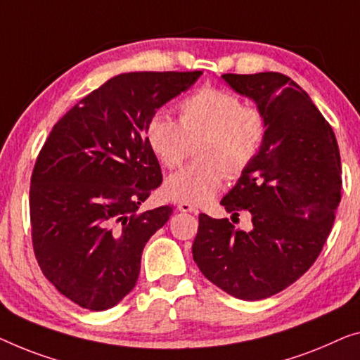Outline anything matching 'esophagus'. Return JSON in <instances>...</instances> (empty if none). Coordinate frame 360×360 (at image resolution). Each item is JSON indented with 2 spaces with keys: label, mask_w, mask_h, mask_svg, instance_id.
<instances>
[{
  "label": "esophagus",
  "mask_w": 360,
  "mask_h": 360,
  "mask_svg": "<svg viewBox=\"0 0 360 360\" xmlns=\"http://www.w3.org/2000/svg\"><path fill=\"white\" fill-rule=\"evenodd\" d=\"M178 210L179 212H184V213H194V212H197L195 207L192 205V203H187V202H181L179 205H178Z\"/></svg>",
  "instance_id": "obj_1"
}]
</instances>
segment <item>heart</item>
<instances>
[{
	"label": "heart",
	"instance_id": "obj_1",
	"mask_svg": "<svg viewBox=\"0 0 360 360\" xmlns=\"http://www.w3.org/2000/svg\"><path fill=\"white\" fill-rule=\"evenodd\" d=\"M179 122L155 115L147 124V142L165 168L184 163L197 143V162L171 174L165 195L176 202L207 203L226 174L238 178L255 162L268 136L266 115L248 106L224 89L203 87L178 106Z\"/></svg>",
	"mask_w": 360,
	"mask_h": 360
}]
</instances>
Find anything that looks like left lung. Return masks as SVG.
I'll use <instances>...</instances> for the list:
<instances>
[{"instance_id":"1","label":"left lung","mask_w":360,"mask_h":360,"mask_svg":"<svg viewBox=\"0 0 360 360\" xmlns=\"http://www.w3.org/2000/svg\"><path fill=\"white\" fill-rule=\"evenodd\" d=\"M223 79L268 120L260 155L221 198L233 222L248 211L252 229L200 213L192 255L224 292L260 300L291 286L323 249L341 200L340 148L330 122L292 79L280 72Z\"/></svg>"}]
</instances>
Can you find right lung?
<instances>
[{
	"mask_svg": "<svg viewBox=\"0 0 360 360\" xmlns=\"http://www.w3.org/2000/svg\"><path fill=\"white\" fill-rule=\"evenodd\" d=\"M200 74H120L72 106L41 147L30 178L32 245L46 280L80 307L106 310L136 286L143 248L173 213L139 212L163 181L147 124Z\"/></svg>",
	"mask_w": 360,
	"mask_h": 360,
	"instance_id": "obj_1",
	"label": "right lung"
}]
</instances>
